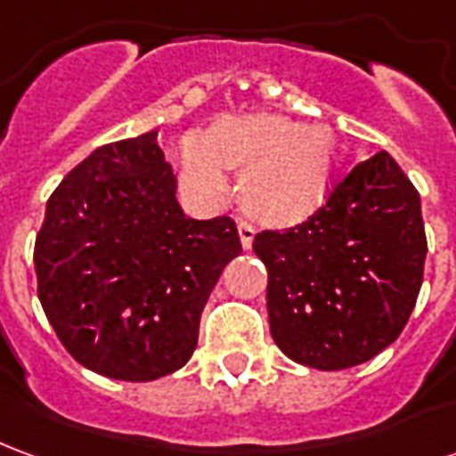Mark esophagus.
I'll list each match as a JSON object with an SVG mask.
<instances>
[{"instance_id":"esophagus-1","label":"esophagus","mask_w":456,"mask_h":456,"mask_svg":"<svg viewBox=\"0 0 456 456\" xmlns=\"http://www.w3.org/2000/svg\"><path fill=\"white\" fill-rule=\"evenodd\" d=\"M239 229V241H241V248H251V244H254V227L251 224H247V222H239L237 224Z\"/></svg>"}]
</instances>
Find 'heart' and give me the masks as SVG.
I'll return each mask as SVG.
<instances>
[{"mask_svg":"<svg viewBox=\"0 0 456 456\" xmlns=\"http://www.w3.org/2000/svg\"><path fill=\"white\" fill-rule=\"evenodd\" d=\"M339 141L322 124L278 114H229L180 151V180L200 198L222 202L239 173L237 202L266 227L286 229L315 215L335 185Z\"/></svg>","mask_w":456,"mask_h":456,"instance_id":"1","label":"heart"}]
</instances>
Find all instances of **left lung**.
I'll return each mask as SVG.
<instances>
[{
  "mask_svg": "<svg viewBox=\"0 0 456 456\" xmlns=\"http://www.w3.org/2000/svg\"><path fill=\"white\" fill-rule=\"evenodd\" d=\"M271 337L288 359L339 371L398 339L422 286L420 195L379 151L339 180L322 208L286 232H261Z\"/></svg>",
  "mask_w": 456,
  "mask_h": 456,
  "instance_id": "obj_1",
  "label": "left lung"
}]
</instances>
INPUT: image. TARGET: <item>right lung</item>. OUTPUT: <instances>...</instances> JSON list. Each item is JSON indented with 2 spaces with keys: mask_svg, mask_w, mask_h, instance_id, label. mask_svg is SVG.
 <instances>
[{
  "mask_svg": "<svg viewBox=\"0 0 456 456\" xmlns=\"http://www.w3.org/2000/svg\"><path fill=\"white\" fill-rule=\"evenodd\" d=\"M175 190L153 129L94 149L45 205L38 300L75 362L107 379L185 366L209 293L241 251L232 219L185 217Z\"/></svg>",
  "mask_w": 456,
  "mask_h": 456,
  "instance_id": "add662e5",
  "label": "right lung"
}]
</instances>
